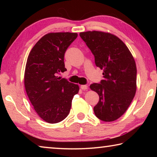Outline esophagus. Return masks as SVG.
<instances>
[{"instance_id": "1", "label": "esophagus", "mask_w": 157, "mask_h": 157, "mask_svg": "<svg viewBox=\"0 0 157 157\" xmlns=\"http://www.w3.org/2000/svg\"><path fill=\"white\" fill-rule=\"evenodd\" d=\"M80 88L82 90H86L87 89H88V86H87V85H81Z\"/></svg>"}]
</instances>
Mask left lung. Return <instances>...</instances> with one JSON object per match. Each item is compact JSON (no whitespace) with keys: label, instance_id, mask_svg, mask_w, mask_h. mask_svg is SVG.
<instances>
[{"label":"left lung","instance_id":"obj_1","mask_svg":"<svg viewBox=\"0 0 157 157\" xmlns=\"http://www.w3.org/2000/svg\"><path fill=\"white\" fill-rule=\"evenodd\" d=\"M103 70L100 83L90 88L99 95L95 115L105 122L116 121L128 109L136 91V66L128 48L118 37L108 33L89 31L79 33Z\"/></svg>","mask_w":157,"mask_h":157}]
</instances>
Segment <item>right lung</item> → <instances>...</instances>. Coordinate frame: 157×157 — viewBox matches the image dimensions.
Returning <instances> with one entry per match:
<instances>
[{
  "label": "right lung",
  "instance_id": "1",
  "mask_svg": "<svg viewBox=\"0 0 157 157\" xmlns=\"http://www.w3.org/2000/svg\"><path fill=\"white\" fill-rule=\"evenodd\" d=\"M77 33H48L37 41L28 55L24 84L29 100L39 117L57 123L70 112L73 96L79 86L57 75L66 71L64 54Z\"/></svg>",
  "mask_w": 157,
  "mask_h": 157
}]
</instances>
